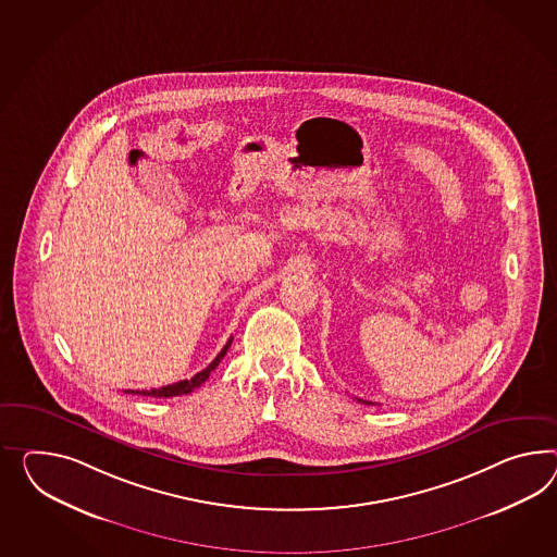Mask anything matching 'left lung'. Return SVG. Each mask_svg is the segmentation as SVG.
Segmentation results:
<instances>
[{
  "label": "left lung",
  "mask_w": 557,
  "mask_h": 557,
  "mask_svg": "<svg viewBox=\"0 0 557 557\" xmlns=\"http://www.w3.org/2000/svg\"><path fill=\"white\" fill-rule=\"evenodd\" d=\"M359 401H361V399H359ZM366 404H371V401H366Z\"/></svg>",
  "instance_id": "left-lung-1"
}]
</instances>
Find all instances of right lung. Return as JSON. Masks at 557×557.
Here are the masks:
<instances>
[{
    "label": "right lung",
    "instance_id": "1",
    "mask_svg": "<svg viewBox=\"0 0 557 557\" xmlns=\"http://www.w3.org/2000/svg\"><path fill=\"white\" fill-rule=\"evenodd\" d=\"M230 345H232V337H230L228 343L222 347V351L215 356L214 361H212L206 370L196 373L191 380H182V382H177V384L163 385V387H158V389L153 387V389H125V392H127V394H135V396H151V398H173V396L191 394L196 387H200V385L210 377V373L218 368V363L222 361V357L226 356Z\"/></svg>",
    "mask_w": 557,
    "mask_h": 557
}]
</instances>
